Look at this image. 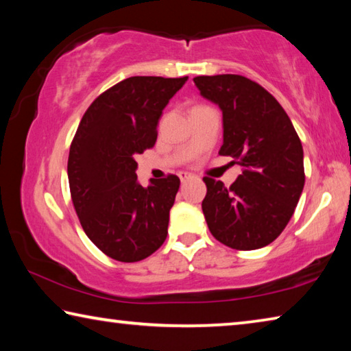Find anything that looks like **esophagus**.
Here are the masks:
<instances>
[{
	"label": "esophagus",
	"instance_id": "34e87169",
	"mask_svg": "<svg viewBox=\"0 0 351 351\" xmlns=\"http://www.w3.org/2000/svg\"><path fill=\"white\" fill-rule=\"evenodd\" d=\"M180 180H181V182H187L189 180H192L193 178V175L192 173H187V171H180Z\"/></svg>",
	"mask_w": 351,
	"mask_h": 351
}]
</instances>
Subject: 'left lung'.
<instances>
[{"instance_id":"left-lung-1","label":"left lung","mask_w":351,"mask_h":351,"mask_svg":"<svg viewBox=\"0 0 351 351\" xmlns=\"http://www.w3.org/2000/svg\"><path fill=\"white\" fill-rule=\"evenodd\" d=\"M195 85L223 111L221 156L243 173L230 187L204 176L203 213L223 245L252 251L268 246L287 228L304 190V148L276 97L237 74L198 75Z\"/></svg>"}]
</instances>
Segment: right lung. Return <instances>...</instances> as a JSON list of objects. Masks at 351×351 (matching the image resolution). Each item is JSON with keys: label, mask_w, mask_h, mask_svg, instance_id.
<instances>
[{"label": "right lung", "mask_w": 351, "mask_h": 351, "mask_svg": "<svg viewBox=\"0 0 351 351\" xmlns=\"http://www.w3.org/2000/svg\"><path fill=\"white\" fill-rule=\"evenodd\" d=\"M187 79L119 82L90 105L71 144L68 180L77 217L88 239L117 261L144 260L167 239L180 178L142 187L134 158L154 145L162 110Z\"/></svg>", "instance_id": "right-lung-1"}]
</instances>
